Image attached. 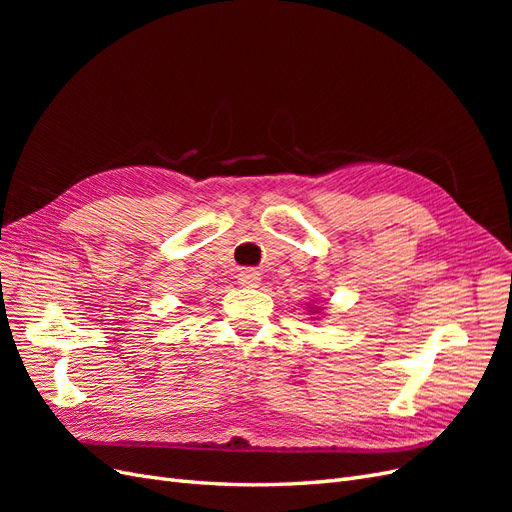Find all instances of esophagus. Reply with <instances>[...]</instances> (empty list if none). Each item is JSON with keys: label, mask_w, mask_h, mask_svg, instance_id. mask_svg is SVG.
Returning <instances> with one entry per match:
<instances>
[{"label": "esophagus", "mask_w": 512, "mask_h": 512, "mask_svg": "<svg viewBox=\"0 0 512 512\" xmlns=\"http://www.w3.org/2000/svg\"><path fill=\"white\" fill-rule=\"evenodd\" d=\"M239 280H241L243 286H252L254 288V286L260 284V273L254 271V269H243L239 273Z\"/></svg>", "instance_id": "1"}]
</instances>
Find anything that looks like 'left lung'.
<instances>
[{
    "instance_id": "1",
    "label": "left lung",
    "mask_w": 512,
    "mask_h": 512,
    "mask_svg": "<svg viewBox=\"0 0 512 512\" xmlns=\"http://www.w3.org/2000/svg\"><path fill=\"white\" fill-rule=\"evenodd\" d=\"M312 314H314V312H312Z\"/></svg>"
}]
</instances>
